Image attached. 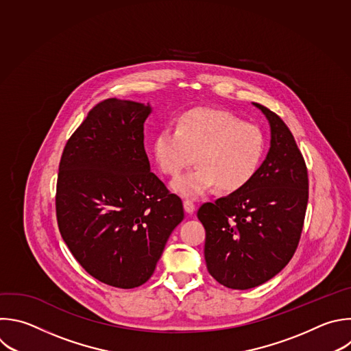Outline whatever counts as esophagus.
Instances as JSON below:
<instances>
[{"instance_id":"esophagus-1","label":"esophagus","mask_w":351,"mask_h":351,"mask_svg":"<svg viewBox=\"0 0 351 351\" xmlns=\"http://www.w3.org/2000/svg\"><path fill=\"white\" fill-rule=\"evenodd\" d=\"M183 208H184V210H186L187 213H193L194 209H195V205H194L193 201L184 199V201H183Z\"/></svg>"}]
</instances>
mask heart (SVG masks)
<instances>
[{
    "instance_id": "1",
    "label": "heart",
    "mask_w": 351,
    "mask_h": 351,
    "mask_svg": "<svg viewBox=\"0 0 351 351\" xmlns=\"http://www.w3.org/2000/svg\"><path fill=\"white\" fill-rule=\"evenodd\" d=\"M266 153V135L252 123L230 111L199 107L182 114L176 127H162L153 141L160 171L179 175L197 156L198 167L172 182L186 198H197L217 186L232 193L244 189L258 173Z\"/></svg>"
}]
</instances>
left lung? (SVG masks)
Wrapping results in <instances>:
<instances>
[{"label": "left lung", "instance_id": "obj_1", "mask_svg": "<svg viewBox=\"0 0 351 351\" xmlns=\"http://www.w3.org/2000/svg\"><path fill=\"white\" fill-rule=\"evenodd\" d=\"M255 106L271 128L266 160L244 189L204 202L197 212L208 273L231 289L255 288L289 263L308 201L307 167L292 132L274 111Z\"/></svg>", "mask_w": 351, "mask_h": 351}]
</instances>
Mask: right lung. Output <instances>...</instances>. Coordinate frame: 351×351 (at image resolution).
Segmentation results:
<instances>
[{
	"label": "right lung",
	"mask_w": 351,
	"mask_h": 351,
	"mask_svg": "<svg viewBox=\"0 0 351 351\" xmlns=\"http://www.w3.org/2000/svg\"><path fill=\"white\" fill-rule=\"evenodd\" d=\"M150 104L115 97L95 104L59 162L56 219L75 261L103 284L131 289L153 276L182 199L150 171Z\"/></svg>",
	"instance_id": "add662e5"
}]
</instances>
